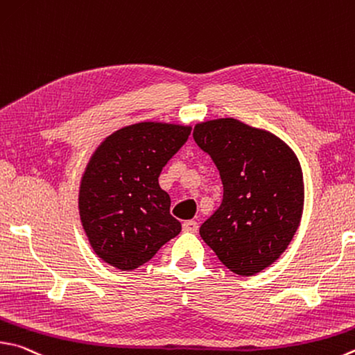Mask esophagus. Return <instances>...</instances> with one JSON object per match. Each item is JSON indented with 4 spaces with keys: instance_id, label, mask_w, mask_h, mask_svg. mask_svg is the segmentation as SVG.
<instances>
[{
    "instance_id": "obj_1",
    "label": "esophagus",
    "mask_w": 355,
    "mask_h": 355,
    "mask_svg": "<svg viewBox=\"0 0 355 355\" xmlns=\"http://www.w3.org/2000/svg\"><path fill=\"white\" fill-rule=\"evenodd\" d=\"M198 223L194 220H186L183 222V231L184 233H197Z\"/></svg>"
}]
</instances>
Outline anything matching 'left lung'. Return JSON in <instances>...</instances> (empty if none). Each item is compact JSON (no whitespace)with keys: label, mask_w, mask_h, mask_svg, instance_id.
<instances>
[{"label":"left lung","mask_w":355,"mask_h":355,"mask_svg":"<svg viewBox=\"0 0 355 355\" xmlns=\"http://www.w3.org/2000/svg\"><path fill=\"white\" fill-rule=\"evenodd\" d=\"M194 141L218 169L223 198L200 236L231 272L251 276L278 259L300 225L298 159L275 135L227 118L197 124Z\"/></svg>","instance_id":"left-lung-1"}]
</instances>
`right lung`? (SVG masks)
Wrapping results in <instances>:
<instances>
[{"label": "right lung", "instance_id": "1", "mask_svg": "<svg viewBox=\"0 0 355 355\" xmlns=\"http://www.w3.org/2000/svg\"><path fill=\"white\" fill-rule=\"evenodd\" d=\"M191 127L139 122L110 135L88 163L79 209L83 230L102 261L135 270L182 231L158 177Z\"/></svg>", "mask_w": 355, "mask_h": 355}]
</instances>
